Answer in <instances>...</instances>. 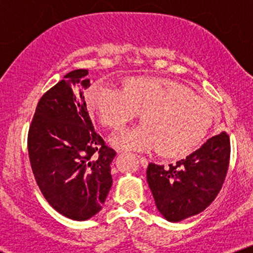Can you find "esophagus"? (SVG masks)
I'll return each mask as SVG.
<instances>
[{
    "label": "esophagus",
    "instance_id": "1",
    "mask_svg": "<svg viewBox=\"0 0 253 253\" xmlns=\"http://www.w3.org/2000/svg\"><path fill=\"white\" fill-rule=\"evenodd\" d=\"M138 158H139V161H140L141 167L146 168V167H147V164H149V162H147V159L145 158L144 156H141V155H139V156H138Z\"/></svg>",
    "mask_w": 253,
    "mask_h": 253
}]
</instances>
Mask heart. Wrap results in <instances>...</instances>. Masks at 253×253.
<instances>
[{
	"label": "heart",
	"instance_id": "obj_1",
	"mask_svg": "<svg viewBox=\"0 0 253 253\" xmlns=\"http://www.w3.org/2000/svg\"><path fill=\"white\" fill-rule=\"evenodd\" d=\"M86 103L104 126L114 129L141 114L145 125L117 134L113 143L133 150L158 149L165 157L191 152L214 120V109L207 100L164 78H130L125 89L97 82L86 92Z\"/></svg>",
	"mask_w": 253,
	"mask_h": 253
}]
</instances>
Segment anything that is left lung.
I'll use <instances>...</instances> for the list:
<instances>
[{
  "mask_svg": "<svg viewBox=\"0 0 253 253\" xmlns=\"http://www.w3.org/2000/svg\"><path fill=\"white\" fill-rule=\"evenodd\" d=\"M229 156V135L222 132L176 164L164 168L150 163L147 183L165 219L177 222L205 211L225 182Z\"/></svg>",
  "mask_w": 253,
  "mask_h": 253,
  "instance_id": "left-lung-1",
  "label": "left lung"
}]
</instances>
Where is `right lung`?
<instances>
[{
  "instance_id": "1",
  "label": "right lung",
  "mask_w": 253,
  "mask_h": 253,
  "mask_svg": "<svg viewBox=\"0 0 253 253\" xmlns=\"http://www.w3.org/2000/svg\"><path fill=\"white\" fill-rule=\"evenodd\" d=\"M86 75L84 69L69 72L42 95L27 138L31 168L43 197L58 213L78 221L102 208L117 156L90 120L83 96L90 85Z\"/></svg>"
}]
</instances>
